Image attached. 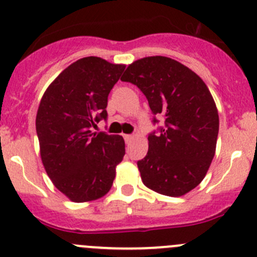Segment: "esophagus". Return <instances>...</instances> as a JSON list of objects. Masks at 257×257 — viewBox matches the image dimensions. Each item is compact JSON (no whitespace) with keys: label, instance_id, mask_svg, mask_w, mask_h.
<instances>
[{"label":"esophagus","instance_id":"esophagus-1","mask_svg":"<svg viewBox=\"0 0 257 257\" xmlns=\"http://www.w3.org/2000/svg\"><path fill=\"white\" fill-rule=\"evenodd\" d=\"M123 139L126 141V144H130L134 140V135H123Z\"/></svg>","mask_w":257,"mask_h":257}]
</instances>
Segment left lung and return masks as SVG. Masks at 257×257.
Segmentation results:
<instances>
[{
	"label": "left lung",
	"instance_id": "left-lung-1",
	"mask_svg": "<svg viewBox=\"0 0 257 257\" xmlns=\"http://www.w3.org/2000/svg\"><path fill=\"white\" fill-rule=\"evenodd\" d=\"M121 80L145 94L153 122L165 118L149 135V151L138 161L150 189L170 197L190 192L206 177L216 153L218 111L202 78L167 57H148L127 67Z\"/></svg>",
	"mask_w": 257,
	"mask_h": 257
}]
</instances>
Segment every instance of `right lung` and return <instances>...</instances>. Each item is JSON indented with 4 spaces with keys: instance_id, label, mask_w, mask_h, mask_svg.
<instances>
[{
    "instance_id": "right-lung-1",
    "label": "right lung",
    "mask_w": 257,
    "mask_h": 257,
    "mask_svg": "<svg viewBox=\"0 0 257 257\" xmlns=\"http://www.w3.org/2000/svg\"><path fill=\"white\" fill-rule=\"evenodd\" d=\"M123 70L102 58H83L63 70L41 98L36 134L44 168L77 203L103 197L123 159L122 136L92 133L107 119L108 94Z\"/></svg>"
}]
</instances>
